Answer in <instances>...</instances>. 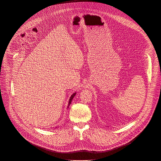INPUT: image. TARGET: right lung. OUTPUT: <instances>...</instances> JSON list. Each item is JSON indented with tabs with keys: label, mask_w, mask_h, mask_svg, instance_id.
Here are the masks:
<instances>
[{
	"label": "right lung",
	"mask_w": 161,
	"mask_h": 161,
	"mask_svg": "<svg viewBox=\"0 0 161 161\" xmlns=\"http://www.w3.org/2000/svg\"><path fill=\"white\" fill-rule=\"evenodd\" d=\"M75 94H76V92H74V93H73L72 95H71V96H70V99H69V104H68V108L69 107V106L70 105V103H72V100H73V98H74V96H75Z\"/></svg>",
	"instance_id": "add662e5"
}]
</instances>
